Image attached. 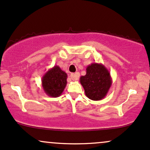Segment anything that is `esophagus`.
Returning <instances> with one entry per match:
<instances>
[{"label": "esophagus", "mask_w": 150, "mask_h": 150, "mask_svg": "<svg viewBox=\"0 0 150 150\" xmlns=\"http://www.w3.org/2000/svg\"><path fill=\"white\" fill-rule=\"evenodd\" d=\"M70 77L73 81H77L79 79V73L76 72V73L75 74H71L70 75Z\"/></svg>", "instance_id": "obj_1"}]
</instances>
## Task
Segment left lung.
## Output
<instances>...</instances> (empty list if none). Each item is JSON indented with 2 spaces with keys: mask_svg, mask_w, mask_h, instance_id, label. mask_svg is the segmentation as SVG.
<instances>
[{
  "mask_svg": "<svg viewBox=\"0 0 150 150\" xmlns=\"http://www.w3.org/2000/svg\"><path fill=\"white\" fill-rule=\"evenodd\" d=\"M80 83L89 99L100 100L107 95L112 85V79L103 64L92 63L86 67V75L80 77Z\"/></svg>",
  "mask_w": 150,
  "mask_h": 150,
  "instance_id": "obj_1",
  "label": "left lung"
}]
</instances>
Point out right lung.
Segmentation results:
<instances>
[{"label":"right lung","mask_w":150,"mask_h":150,"mask_svg":"<svg viewBox=\"0 0 150 150\" xmlns=\"http://www.w3.org/2000/svg\"><path fill=\"white\" fill-rule=\"evenodd\" d=\"M67 74L59 66L50 69L42 78V86L45 93L50 97L62 95L67 83Z\"/></svg>","instance_id":"add662e5"}]
</instances>
